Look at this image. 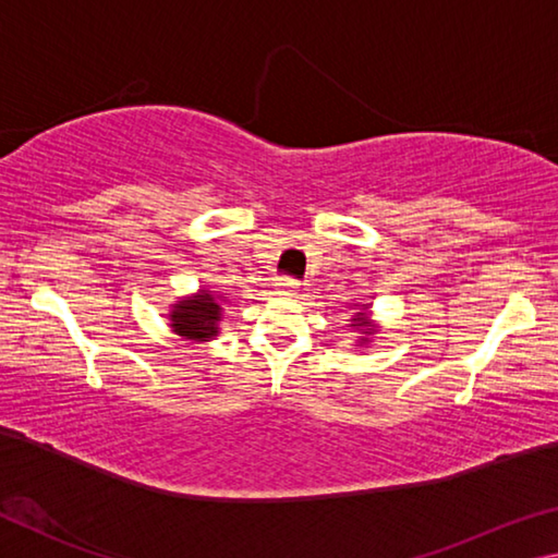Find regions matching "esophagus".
Instances as JSON below:
<instances>
[{"instance_id":"34e87169","label":"esophagus","mask_w":558,"mask_h":558,"mask_svg":"<svg viewBox=\"0 0 558 558\" xmlns=\"http://www.w3.org/2000/svg\"><path fill=\"white\" fill-rule=\"evenodd\" d=\"M276 288H278V295L295 298V295H298V288H300V282H298V280H292V278H286V280H280Z\"/></svg>"}]
</instances>
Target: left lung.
<instances>
[{"label": "left lung", "mask_w": 558, "mask_h": 558, "mask_svg": "<svg viewBox=\"0 0 558 558\" xmlns=\"http://www.w3.org/2000/svg\"><path fill=\"white\" fill-rule=\"evenodd\" d=\"M364 307H366V305H364ZM364 307L359 310V313H354V317H352V325H349V327H354V329H359V332L364 335V337H362V342H369V337L374 335V329H372L369 317H366V313H364Z\"/></svg>", "instance_id": "1"}]
</instances>
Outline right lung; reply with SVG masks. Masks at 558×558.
<instances>
[{
  "mask_svg": "<svg viewBox=\"0 0 558 558\" xmlns=\"http://www.w3.org/2000/svg\"><path fill=\"white\" fill-rule=\"evenodd\" d=\"M223 315V300L211 290H199L194 298L177 300L172 305V332L194 339V342H209L219 335V323Z\"/></svg>",
  "mask_w": 558,
  "mask_h": 558,
  "instance_id": "1",
  "label": "right lung"
}]
</instances>
